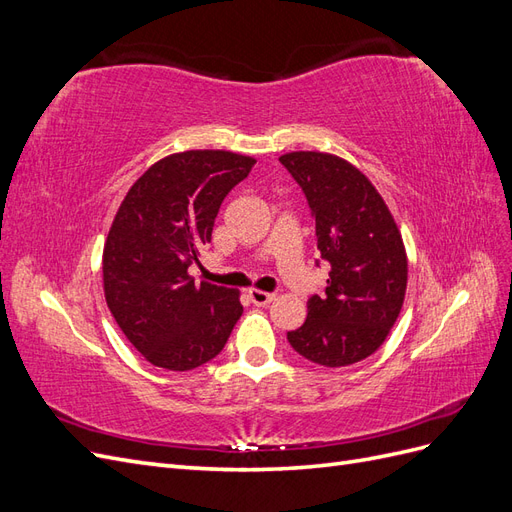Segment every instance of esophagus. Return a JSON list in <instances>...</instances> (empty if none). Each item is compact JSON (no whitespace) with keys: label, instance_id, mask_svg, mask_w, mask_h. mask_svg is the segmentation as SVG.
<instances>
[{"label":"esophagus","instance_id":"34e87169","mask_svg":"<svg viewBox=\"0 0 512 512\" xmlns=\"http://www.w3.org/2000/svg\"><path fill=\"white\" fill-rule=\"evenodd\" d=\"M247 297H250V301H252L254 305L262 307V305H269V303L275 299V294H273V292H262V290L252 288L250 292H247Z\"/></svg>","mask_w":512,"mask_h":512}]
</instances>
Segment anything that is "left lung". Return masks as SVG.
I'll return each instance as SVG.
<instances>
[{"label": "left lung", "instance_id": "left-lung-1", "mask_svg": "<svg viewBox=\"0 0 512 512\" xmlns=\"http://www.w3.org/2000/svg\"><path fill=\"white\" fill-rule=\"evenodd\" d=\"M280 162L301 185L318 256L331 265L324 292L309 297L307 320L288 342L324 367L359 363L382 346L404 305L408 258L399 228L350 162L320 151H292Z\"/></svg>", "mask_w": 512, "mask_h": 512}]
</instances>
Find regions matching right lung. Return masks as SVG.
Masks as SVG:
<instances>
[{
    "label": "right lung",
    "mask_w": 512,
    "mask_h": 512,
    "mask_svg": "<svg viewBox=\"0 0 512 512\" xmlns=\"http://www.w3.org/2000/svg\"><path fill=\"white\" fill-rule=\"evenodd\" d=\"M254 164L230 151L173 153L123 198L104 245V297L151 365L200 367L222 352L241 318L237 290L196 284L188 269L200 265L222 200Z\"/></svg>",
    "instance_id": "right-lung-1"
}]
</instances>
